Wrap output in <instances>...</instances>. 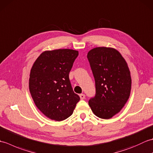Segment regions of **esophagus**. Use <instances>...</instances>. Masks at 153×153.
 Here are the masks:
<instances>
[{
	"label": "esophagus",
	"mask_w": 153,
	"mask_h": 153,
	"mask_svg": "<svg viewBox=\"0 0 153 153\" xmlns=\"http://www.w3.org/2000/svg\"><path fill=\"white\" fill-rule=\"evenodd\" d=\"M79 97H80V99H84L85 98V95H84V94H80Z\"/></svg>",
	"instance_id": "1"
}]
</instances>
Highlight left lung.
<instances>
[{"label":"left lung","instance_id":"obj_1","mask_svg":"<svg viewBox=\"0 0 153 153\" xmlns=\"http://www.w3.org/2000/svg\"><path fill=\"white\" fill-rule=\"evenodd\" d=\"M87 58L96 88L89 105L99 118H111L122 110L130 95L131 79L128 64L118 51L109 47L93 48Z\"/></svg>","mask_w":153,"mask_h":153}]
</instances>
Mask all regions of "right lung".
<instances>
[{
  "mask_svg": "<svg viewBox=\"0 0 153 153\" xmlns=\"http://www.w3.org/2000/svg\"><path fill=\"white\" fill-rule=\"evenodd\" d=\"M78 51H45L31 68L29 88L35 105L48 118L62 121L73 114L80 99L75 93L69 73Z\"/></svg>",
  "mask_w": 153,
  "mask_h": 153,
  "instance_id": "obj_1",
  "label": "right lung"
}]
</instances>
